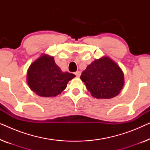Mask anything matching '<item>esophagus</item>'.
<instances>
[{"label":"esophagus","mask_w":150,"mask_h":150,"mask_svg":"<svg viewBox=\"0 0 150 150\" xmlns=\"http://www.w3.org/2000/svg\"><path fill=\"white\" fill-rule=\"evenodd\" d=\"M81 71H76V72L74 73V74L76 75V77H80V76H81Z\"/></svg>","instance_id":"34e87169"}]
</instances>
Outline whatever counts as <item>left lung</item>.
<instances>
[{
	"label": "left lung",
	"mask_w": 150,
	"mask_h": 150,
	"mask_svg": "<svg viewBox=\"0 0 150 150\" xmlns=\"http://www.w3.org/2000/svg\"><path fill=\"white\" fill-rule=\"evenodd\" d=\"M81 79L91 96L98 99L115 97L124 85L122 70L108 57L94 60L82 72Z\"/></svg>",
	"instance_id": "8db88e82"
}]
</instances>
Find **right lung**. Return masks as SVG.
Returning <instances> with one entry per match:
<instances>
[{
  "label": "right lung",
  "mask_w": 150,
  "mask_h": 150,
  "mask_svg": "<svg viewBox=\"0 0 150 150\" xmlns=\"http://www.w3.org/2000/svg\"><path fill=\"white\" fill-rule=\"evenodd\" d=\"M75 77L69 72H63L55 63L54 57L42 54L30 65L27 71V83L30 89L42 97H55L67 87Z\"/></svg>",
  "instance_id": "right-lung-1"
}]
</instances>
